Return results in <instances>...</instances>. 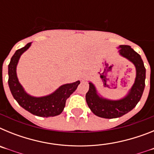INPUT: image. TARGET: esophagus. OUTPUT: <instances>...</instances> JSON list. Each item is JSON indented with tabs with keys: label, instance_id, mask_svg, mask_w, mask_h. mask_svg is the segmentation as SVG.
Segmentation results:
<instances>
[{
	"label": "esophagus",
	"instance_id": "1",
	"mask_svg": "<svg viewBox=\"0 0 154 154\" xmlns=\"http://www.w3.org/2000/svg\"><path fill=\"white\" fill-rule=\"evenodd\" d=\"M85 79H86V75H83L81 77V80L82 81H85Z\"/></svg>",
	"mask_w": 154,
	"mask_h": 154
}]
</instances>
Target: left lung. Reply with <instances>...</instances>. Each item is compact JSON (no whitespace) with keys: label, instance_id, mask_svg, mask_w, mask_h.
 <instances>
[{"label":"left lung","instance_id":"8db88e82","mask_svg":"<svg viewBox=\"0 0 154 154\" xmlns=\"http://www.w3.org/2000/svg\"><path fill=\"white\" fill-rule=\"evenodd\" d=\"M119 54L134 65L136 78L131 89L124 97L109 99L102 96L92 82H89V89L85 95L88 106L96 116L105 119H114L123 116L137 106L142 97L145 88L146 69L141 56L129 45H119Z\"/></svg>","mask_w":154,"mask_h":154}]
</instances>
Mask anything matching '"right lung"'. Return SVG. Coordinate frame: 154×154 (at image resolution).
Returning a JSON list of instances; mask_svg holds the SVG:
<instances>
[{
    "mask_svg": "<svg viewBox=\"0 0 154 154\" xmlns=\"http://www.w3.org/2000/svg\"><path fill=\"white\" fill-rule=\"evenodd\" d=\"M31 42L17 50L8 65V85L14 99L20 106L33 115L42 117H51L61 114L65 106L66 99L76 90L80 81L61 85L52 93L47 96H31L19 82L17 75V65L24 51L31 47Z\"/></svg>",
    "mask_w": 154,
    "mask_h": 154,
    "instance_id": "right-lung-1",
    "label": "right lung"
}]
</instances>
